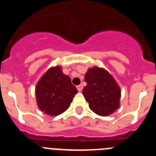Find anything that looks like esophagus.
Instances as JSON below:
<instances>
[{"label":"esophagus","instance_id":"esophagus-1","mask_svg":"<svg viewBox=\"0 0 156 156\" xmlns=\"http://www.w3.org/2000/svg\"><path fill=\"white\" fill-rule=\"evenodd\" d=\"M76 88H77V90H78V91L80 92V91H82V90H83V86L82 85H79V86L76 87Z\"/></svg>","mask_w":156,"mask_h":156}]
</instances>
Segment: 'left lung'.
Instances as JSON below:
<instances>
[{"label": "left lung", "mask_w": 156, "mask_h": 156, "mask_svg": "<svg viewBox=\"0 0 156 156\" xmlns=\"http://www.w3.org/2000/svg\"><path fill=\"white\" fill-rule=\"evenodd\" d=\"M87 86L83 94L90 109L101 116H107L120 106V87L113 76L106 69L94 66L85 73Z\"/></svg>", "instance_id": "left-lung-1"}]
</instances>
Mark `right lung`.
<instances>
[{
    "mask_svg": "<svg viewBox=\"0 0 156 156\" xmlns=\"http://www.w3.org/2000/svg\"><path fill=\"white\" fill-rule=\"evenodd\" d=\"M77 92L61 66H53L45 72L36 85L37 106L47 115L56 116L68 109Z\"/></svg>",
    "mask_w": 156,
    "mask_h": 156,
    "instance_id": "obj_1",
    "label": "right lung"
}]
</instances>
